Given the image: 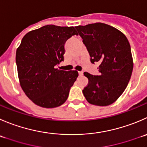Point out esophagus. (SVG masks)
<instances>
[{
    "label": "esophagus",
    "instance_id": "obj_1",
    "mask_svg": "<svg viewBox=\"0 0 147 147\" xmlns=\"http://www.w3.org/2000/svg\"><path fill=\"white\" fill-rule=\"evenodd\" d=\"M78 73H79V75H83V72H82V71H79V72H78Z\"/></svg>",
    "mask_w": 147,
    "mask_h": 147
}]
</instances>
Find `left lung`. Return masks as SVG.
Here are the masks:
<instances>
[{"instance_id": "left-lung-1", "label": "left lung", "mask_w": 147, "mask_h": 147, "mask_svg": "<svg viewBox=\"0 0 147 147\" xmlns=\"http://www.w3.org/2000/svg\"><path fill=\"white\" fill-rule=\"evenodd\" d=\"M90 57L91 63L99 62V75L88 72V85L82 90L90 104L106 106L114 102L127 87L133 71V59L126 36L102 23L75 27Z\"/></svg>"}]
</instances>
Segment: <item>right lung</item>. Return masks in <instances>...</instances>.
I'll return each mask as SVG.
<instances>
[{"mask_svg":"<svg viewBox=\"0 0 147 147\" xmlns=\"http://www.w3.org/2000/svg\"><path fill=\"white\" fill-rule=\"evenodd\" d=\"M74 35L78 34L73 26L47 25L23 37L16 55L18 78L24 92L36 105L55 108L67 99L78 72L55 66L64 60L65 45Z\"/></svg>","mask_w":147,"mask_h":147,"instance_id":"1","label":"right lung"}]
</instances>
